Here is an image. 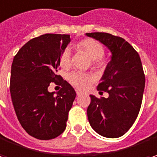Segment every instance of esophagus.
<instances>
[{"label":"esophagus","instance_id":"1","mask_svg":"<svg viewBox=\"0 0 157 157\" xmlns=\"http://www.w3.org/2000/svg\"><path fill=\"white\" fill-rule=\"evenodd\" d=\"M81 94H82V92H81V91H78V90L76 91V95H77V96H80Z\"/></svg>","mask_w":157,"mask_h":157}]
</instances>
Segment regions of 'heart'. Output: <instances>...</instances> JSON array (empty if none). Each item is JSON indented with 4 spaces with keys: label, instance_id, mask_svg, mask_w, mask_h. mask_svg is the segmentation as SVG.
Instances as JSON below:
<instances>
[{
    "label": "heart",
    "instance_id": "heart-1",
    "mask_svg": "<svg viewBox=\"0 0 157 157\" xmlns=\"http://www.w3.org/2000/svg\"><path fill=\"white\" fill-rule=\"evenodd\" d=\"M76 48L80 52H84L91 59L93 67H98L103 63L102 57L105 53V47L100 42L87 38L82 40L76 44ZM60 65L63 67H68L71 65V50L69 47L65 48L60 54ZM68 80L73 85L78 89H84L89 83L93 82V77L90 75L82 74L80 72H73L68 75Z\"/></svg>",
    "mask_w": 157,
    "mask_h": 157
}]
</instances>
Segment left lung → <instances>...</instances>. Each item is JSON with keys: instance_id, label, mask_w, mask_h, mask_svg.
I'll return each mask as SVG.
<instances>
[{"instance_id": "left-lung-1", "label": "left lung", "mask_w": 157, "mask_h": 157, "mask_svg": "<svg viewBox=\"0 0 157 157\" xmlns=\"http://www.w3.org/2000/svg\"><path fill=\"white\" fill-rule=\"evenodd\" d=\"M105 44L112 52L97 90L109 97L90 95L88 119L97 133L118 138L133 126L140 112L145 88V75L138 52L124 38L105 32L86 33Z\"/></svg>"}]
</instances>
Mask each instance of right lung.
Listing matches in <instances>:
<instances>
[{
  "label": "right lung",
  "mask_w": 157,
  "mask_h": 157,
  "mask_svg": "<svg viewBox=\"0 0 157 157\" xmlns=\"http://www.w3.org/2000/svg\"><path fill=\"white\" fill-rule=\"evenodd\" d=\"M69 35L44 34L28 41L14 57L11 66L10 95L21 126L38 140L54 139L64 132L68 112L76 97L75 90L57 75L62 51ZM63 88L48 91L51 82Z\"/></svg>",
  "instance_id": "add662e5"
}]
</instances>
